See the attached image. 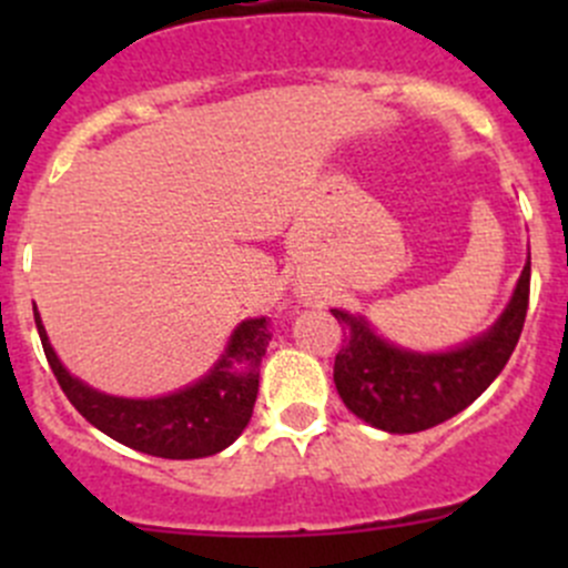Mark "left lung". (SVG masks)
<instances>
[{"instance_id": "obj_1", "label": "left lung", "mask_w": 568, "mask_h": 568, "mask_svg": "<svg viewBox=\"0 0 568 568\" xmlns=\"http://www.w3.org/2000/svg\"><path fill=\"white\" fill-rule=\"evenodd\" d=\"M530 300V255L500 318L450 352H409L376 335L363 316L332 311L343 326L335 387L343 404L374 428L415 434L467 409L506 368L523 335Z\"/></svg>"}]
</instances>
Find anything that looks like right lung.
I'll use <instances>...</instances> for the list:
<instances>
[{"mask_svg": "<svg viewBox=\"0 0 568 568\" xmlns=\"http://www.w3.org/2000/svg\"><path fill=\"white\" fill-rule=\"evenodd\" d=\"M36 324L45 359L79 415L106 437L162 459H203L236 443L252 417L261 359L272 341L266 318H247L233 329L225 352L203 379L159 398H120L68 374L51 348L38 307Z\"/></svg>", "mask_w": 568, "mask_h": 568, "instance_id": "obj_1", "label": "right lung"}]
</instances>
